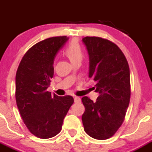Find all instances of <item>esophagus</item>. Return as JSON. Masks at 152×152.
Wrapping results in <instances>:
<instances>
[{
  "instance_id": "esophagus-1",
  "label": "esophagus",
  "mask_w": 152,
  "mask_h": 152,
  "mask_svg": "<svg viewBox=\"0 0 152 152\" xmlns=\"http://www.w3.org/2000/svg\"><path fill=\"white\" fill-rule=\"evenodd\" d=\"M74 102L76 103H79L81 102V98L78 96H75L74 97Z\"/></svg>"
}]
</instances>
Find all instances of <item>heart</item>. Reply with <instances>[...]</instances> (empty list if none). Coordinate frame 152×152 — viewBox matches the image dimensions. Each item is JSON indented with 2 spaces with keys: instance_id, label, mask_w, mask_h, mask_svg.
<instances>
[{
  "instance_id": "b5f03b06",
  "label": "heart",
  "mask_w": 152,
  "mask_h": 152,
  "mask_svg": "<svg viewBox=\"0 0 152 152\" xmlns=\"http://www.w3.org/2000/svg\"><path fill=\"white\" fill-rule=\"evenodd\" d=\"M64 53L71 63H74L78 60H81L83 56V47L77 39H73L64 50Z\"/></svg>"
}]
</instances>
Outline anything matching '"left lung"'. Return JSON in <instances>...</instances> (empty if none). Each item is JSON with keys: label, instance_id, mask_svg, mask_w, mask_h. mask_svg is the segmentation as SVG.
Returning a JSON list of instances; mask_svg holds the SVG:
<instances>
[{"label": "left lung", "instance_id": "left-lung-1", "mask_svg": "<svg viewBox=\"0 0 152 152\" xmlns=\"http://www.w3.org/2000/svg\"><path fill=\"white\" fill-rule=\"evenodd\" d=\"M89 55V75L96 81L99 96L94 102L81 99L85 106L82 115L84 131L99 140L109 139L124 121L130 102V71L124 54L109 40L96 36L83 38Z\"/></svg>", "mask_w": 152, "mask_h": 152}]
</instances>
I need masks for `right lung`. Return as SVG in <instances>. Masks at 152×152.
Returning <instances> with one entry per match:
<instances>
[{
  "mask_svg": "<svg viewBox=\"0 0 152 152\" xmlns=\"http://www.w3.org/2000/svg\"><path fill=\"white\" fill-rule=\"evenodd\" d=\"M66 36L46 38L34 45L20 61L15 76V101L23 121L36 137L49 139L61 132L64 118L74 104L71 96L47 91L53 76L57 52Z\"/></svg>",
  "mask_w": 152,
  "mask_h": 152,
  "instance_id": "obj_1",
  "label": "right lung"
}]
</instances>
